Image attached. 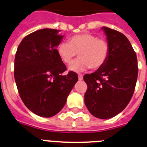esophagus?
<instances>
[{
	"instance_id": "esophagus-1",
	"label": "esophagus",
	"mask_w": 147,
	"mask_h": 147,
	"mask_svg": "<svg viewBox=\"0 0 147 147\" xmlns=\"http://www.w3.org/2000/svg\"><path fill=\"white\" fill-rule=\"evenodd\" d=\"M78 80L79 81H81V80H83V75H78Z\"/></svg>"
}]
</instances>
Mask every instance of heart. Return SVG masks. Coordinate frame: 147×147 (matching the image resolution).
<instances>
[{
    "instance_id": "b5f03b06",
    "label": "heart",
    "mask_w": 147,
    "mask_h": 147,
    "mask_svg": "<svg viewBox=\"0 0 147 147\" xmlns=\"http://www.w3.org/2000/svg\"><path fill=\"white\" fill-rule=\"evenodd\" d=\"M58 53L65 63H69L78 54L80 58L69 66L72 72H82L92 68L98 69L105 64L109 54V45L107 40L98 38L90 33L75 35L69 42H61Z\"/></svg>"
}]
</instances>
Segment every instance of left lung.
Segmentation results:
<instances>
[{"mask_svg": "<svg viewBox=\"0 0 147 147\" xmlns=\"http://www.w3.org/2000/svg\"><path fill=\"white\" fill-rule=\"evenodd\" d=\"M109 45L104 66L84 76L87 84L84 103L92 115L108 119L119 114L129 103L138 78L137 56L122 33L102 27Z\"/></svg>", "mask_w": 147, "mask_h": 147, "instance_id": "8db88e82", "label": "left lung"}]
</instances>
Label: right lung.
<instances>
[{
    "label": "right lung",
    "mask_w": 147,
    "mask_h": 147,
    "mask_svg": "<svg viewBox=\"0 0 147 147\" xmlns=\"http://www.w3.org/2000/svg\"><path fill=\"white\" fill-rule=\"evenodd\" d=\"M59 32L43 29L29 34L15 54L14 76L20 98L29 110L45 118L63 109L78 80L72 71L62 75L66 67L57 50L63 38Z\"/></svg>",
    "instance_id": "add662e5"
}]
</instances>
